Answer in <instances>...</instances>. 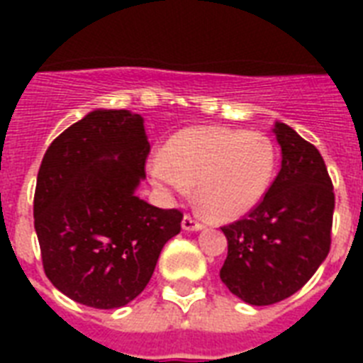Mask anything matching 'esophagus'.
Here are the masks:
<instances>
[{"label": "esophagus", "mask_w": 363, "mask_h": 363, "mask_svg": "<svg viewBox=\"0 0 363 363\" xmlns=\"http://www.w3.org/2000/svg\"><path fill=\"white\" fill-rule=\"evenodd\" d=\"M205 224L199 220L198 216L194 215H186L182 218V230H186V232H199V230H203Z\"/></svg>", "instance_id": "obj_1"}]
</instances>
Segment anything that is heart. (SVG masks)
<instances>
[{
	"instance_id": "1",
	"label": "heart",
	"mask_w": 363,
	"mask_h": 363,
	"mask_svg": "<svg viewBox=\"0 0 363 363\" xmlns=\"http://www.w3.org/2000/svg\"><path fill=\"white\" fill-rule=\"evenodd\" d=\"M277 169V150L258 131L222 125H192L165 143L164 158L148 164L152 182L169 196L196 198L205 215L218 222L247 215L264 199Z\"/></svg>"
}]
</instances>
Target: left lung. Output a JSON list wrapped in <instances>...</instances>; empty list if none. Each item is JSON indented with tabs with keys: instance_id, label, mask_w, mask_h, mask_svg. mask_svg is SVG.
Masks as SVG:
<instances>
[{
	"instance_id": "obj_1",
	"label": "left lung",
	"mask_w": 363,
	"mask_h": 363,
	"mask_svg": "<svg viewBox=\"0 0 363 363\" xmlns=\"http://www.w3.org/2000/svg\"><path fill=\"white\" fill-rule=\"evenodd\" d=\"M281 171L245 218L222 228L228 256L220 279L248 305H273L296 294L332 245V179L315 145L275 122Z\"/></svg>"
}]
</instances>
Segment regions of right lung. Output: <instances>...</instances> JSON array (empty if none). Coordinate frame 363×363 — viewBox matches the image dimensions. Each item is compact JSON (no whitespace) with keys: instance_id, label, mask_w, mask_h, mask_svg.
I'll return each instance as SVG.
<instances>
[{"instance_id":"obj_1","label":"right lung","mask_w":363,"mask_h":363,"mask_svg":"<svg viewBox=\"0 0 363 363\" xmlns=\"http://www.w3.org/2000/svg\"><path fill=\"white\" fill-rule=\"evenodd\" d=\"M143 116L96 109L60 133L37 173L33 218L48 281L77 303L118 309L145 290L182 213L137 196Z\"/></svg>"}]
</instances>
